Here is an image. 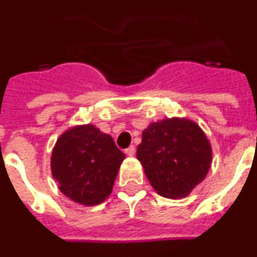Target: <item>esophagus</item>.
Wrapping results in <instances>:
<instances>
[{
	"label": "esophagus",
	"instance_id": "34e87169",
	"mask_svg": "<svg viewBox=\"0 0 257 257\" xmlns=\"http://www.w3.org/2000/svg\"><path fill=\"white\" fill-rule=\"evenodd\" d=\"M124 153L127 154V156H134V154H135V147H134V145H130V147H128V148L127 149H124Z\"/></svg>",
	"mask_w": 257,
	"mask_h": 257
}]
</instances>
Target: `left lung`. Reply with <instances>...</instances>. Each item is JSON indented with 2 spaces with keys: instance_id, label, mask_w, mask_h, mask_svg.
<instances>
[{
  "instance_id": "left-lung-1",
  "label": "left lung",
  "mask_w": 257,
  "mask_h": 257,
  "mask_svg": "<svg viewBox=\"0 0 257 257\" xmlns=\"http://www.w3.org/2000/svg\"><path fill=\"white\" fill-rule=\"evenodd\" d=\"M211 156L203 131L179 118L149 124L136 151L152 187L167 198L187 197L206 178Z\"/></svg>"
}]
</instances>
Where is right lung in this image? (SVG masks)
<instances>
[{
  "instance_id": "add662e5",
  "label": "right lung",
  "mask_w": 257,
  "mask_h": 257,
  "mask_svg": "<svg viewBox=\"0 0 257 257\" xmlns=\"http://www.w3.org/2000/svg\"><path fill=\"white\" fill-rule=\"evenodd\" d=\"M123 160L112 136L85 124L59 138L52 151L51 171L61 193L77 203L95 206L110 194Z\"/></svg>"
}]
</instances>
